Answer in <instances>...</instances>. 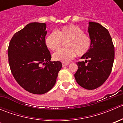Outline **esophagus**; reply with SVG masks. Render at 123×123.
<instances>
[{
  "mask_svg": "<svg viewBox=\"0 0 123 123\" xmlns=\"http://www.w3.org/2000/svg\"><path fill=\"white\" fill-rule=\"evenodd\" d=\"M62 64L63 67H65V66H67V65H69V64L68 62H62Z\"/></svg>",
  "mask_w": 123,
  "mask_h": 123,
  "instance_id": "esophagus-1",
  "label": "esophagus"
}]
</instances>
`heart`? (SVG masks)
<instances>
[{
	"mask_svg": "<svg viewBox=\"0 0 123 123\" xmlns=\"http://www.w3.org/2000/svg\"><path fill=\"white\" fill-rule=\"evenodd\" d=\"M64 43L67 48L55 53L54 60L67 62L74 59L77 54L79 56L85 55L89 51L92 40L89 35L84 33L79 26L69 25L48 34L45 39L46 45L52 51H56L62 47Z\"/></svg>",
	"mask_w": 123,
	"mask_h": 123,
	"instance_id": "b5f03b06",
	"label": "heart"
}]
</instances>
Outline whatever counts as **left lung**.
<instances>
[{
    "instance_id": "8db88e82",
    "label": "left lung",
    "mask_w": 123,
    "mask_h": 123,
    "mask_svg": "<svg viewBox=\"0 0 123 123\" xmlns=\"http://www.w3.org/2000/svg\"><path fill=\"white\" fill-rule=\"evenodd\" d=\"M92 46L89 51L78 62L74 74L77 83L87 90H93L104 83L110 76L114 60V46L108 30L100 24L89 22L88 28Z\"/></svg>"
}]
</instances>
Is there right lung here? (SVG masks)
<instances>
[{
	"mask_svg": "<svg viewBox=\"0 0 123 123\" xmlns=\"http://www.w3.org/2000/svg\"><path fill=\"white\" fill-rule=\"evenodd\" d=\"M46 28L45 23L28 24L13 35L8 49L14 79L25 90L37 95L45 93L54 86L62 68L60 61H50L51 55L45 43Z\"/></svg>",
	"mask_w": 123,
	"mask_h": 123,
	"instance_id": "1",
	"label": "right lung"
}]
</instances>
